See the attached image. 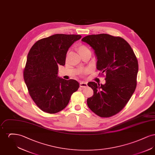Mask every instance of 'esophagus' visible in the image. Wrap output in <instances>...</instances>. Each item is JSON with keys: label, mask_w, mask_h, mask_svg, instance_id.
I'll list each match as a JSON object with an SVG mask.
<instances>
[{"label": "esophagus", "mask_w": 155, "mask_h": 155, "mask_svg": "<svg viewBox=\"0 0 155 155\" xmlns=\"http://www.w3.org/2000/svg\"><path fill=\"white\" fill-rule=\"evenodd\" d=\"M88 86L87 83V82H81L80 83V87L81 88H85Z\"/></svg>", "instance_id": "esophagus-1"}]
</instances>
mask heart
<instances>
[{"label": "heart", "mask_w": 155, "mask_h": 155, "mask_svg": "<svg viewBox=\"0 0 155 155\" xmlns=\"http://www.w3.org/2000/svg\"><path fill=\"white\" fill-rule=\"evenodd\" d=\"M77 51L78 53L80 54V55L81 56V57L87 53H91V51L89 49L88 47L87 46L85 45L81 44L77 48Z\"/></svg>", "instance_id": "1"}]
</instances>
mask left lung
Masks as SVG:
<instances>
[{"label":"left lung","instance_id":"left-lung-1","mask_svg":"<svg viewBox=\"0 0 155 155\" xmlns=\"http://www.w3.org/2000/svg\"><path fill=\"white\" fill-rule=\"evenodd\" d=\"M95 51L97 69L105 74V84L89 82L94 91L87 99L89 108L101 117H110L121 110L137 87L138 63L133 49L121 37L106 34L82 39Z\"/></svg>","mask_w":155,"mask_h":155}]
</instances>
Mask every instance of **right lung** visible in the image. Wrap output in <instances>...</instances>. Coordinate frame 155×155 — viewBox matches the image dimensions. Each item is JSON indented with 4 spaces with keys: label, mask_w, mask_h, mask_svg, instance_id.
Masks as SVG:
<instances>
[{
    "label": "right lung",
    "mask_w": 155,
    "mask_h": 155,
    "mask_svg": "<svg viewBox=\"0 0 155 155\" xmlns=\"http://www.w3.org/2000/svg\"><path fill=\"white\" fill-rule=\"evenodd\" d=\"M80 35L55 34L38 40L30 49L23 71L28 93L42 111L54 114L64 109L79 88L74 80L58 77L59 65L65 64L67 52Z\"/></svg>",
    "instance_id": "1"
}]
</instances>
